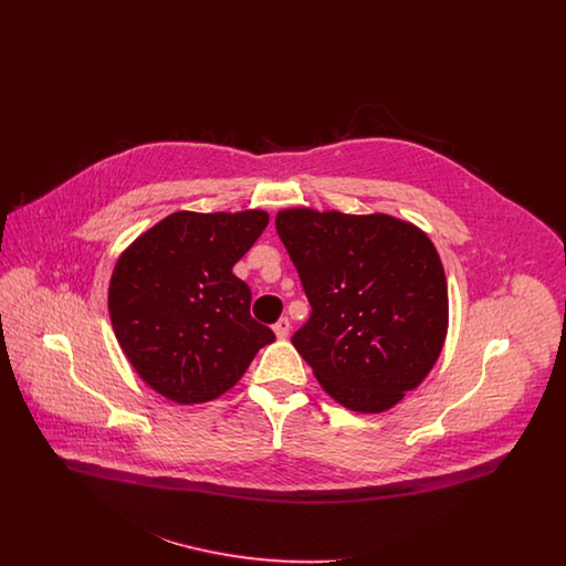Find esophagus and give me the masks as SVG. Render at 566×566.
Listing matches in <instances>:
<instances>
[{"instance_id":"esophagus-1","label":"esophagus","mask_w":566,"mask_h":566,"mask_svg":"<svg viewBox=\"0 0 566 566\" xmlns=\"http://www.w3.org/2000/svg\"><path fill=\"white\" fill-rule=\"evenodd\" d=\"M273 331L277 335V339H286L291 333V321L289 318H280L277 323L273 324Z\"/></svg>"}]
</instances>
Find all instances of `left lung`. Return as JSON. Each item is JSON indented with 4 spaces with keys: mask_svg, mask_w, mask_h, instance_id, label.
Wrapping results in <instances>:
<instances>
[{
    "mask_svg": "<svg viewBox=\"0 0 566 566\" xmlns=\"http://www.w3.org/2000/svg\"><path fill=\"white\" fill-rule=\"evenodd\" d=\"M275 229L312 316L293 346L328 397L360 413L399 403L448 333V282L429 235L388 214L282 210Z\"/></svg>",
    "mask_w": 566,
    "mask_h": 566,
    "instance_id": "obj_1",
    "label": "left lung"
}]
</instances>
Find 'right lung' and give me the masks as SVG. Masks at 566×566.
<instances>
[{"label": "right lung", "mask_w": 566, "mask_h": 566, "mask_svg": "<svg viewBox=\"0 0 566 566\" xmlns=\"http://www.w3.org/2000/svg\"><path fill=\"white\" fill-rule=\"evenodd\" d=\"M268 222L263 210L176 212L118 256L112 328L137 376L165 399L212 401L275 339L250 316L252 293L233 273Z\"/></svg>", "instance_id": "1"}]
</instances>
